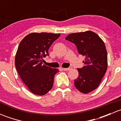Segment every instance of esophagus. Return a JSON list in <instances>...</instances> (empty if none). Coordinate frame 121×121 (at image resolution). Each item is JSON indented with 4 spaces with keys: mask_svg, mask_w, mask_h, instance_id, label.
Returning a JSON list of instances; mask_svg holds the SVG:
<instances>
[{
    "mask_svg": "<svg viewBox=\"0 0 121 121\" xmlns=\"http://www.w3.org/2000/svg\"><path fill=\"white\" fill-rule=\"evenodd\" d=\"M71 69H72V67H69L68 68H63V69L64 71H68V70H70Z\"/></svg>",
    "mask_w": 121,
    "mask_h": 121,
    "instance_id": "esophagus-1",
    "label": "esophagus"
}]
</instances>
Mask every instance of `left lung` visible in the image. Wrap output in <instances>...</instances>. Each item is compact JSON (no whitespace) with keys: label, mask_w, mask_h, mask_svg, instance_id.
Instances as JSON below:
<instances>
[{"label":"left lung","mask_w":121,"mask_h":121,"mask_svg":"<svg viewBox=\"0 0 121 121\" xmlns=\"http://www.w3.org/2000/svg\"><path fill=\"white\" fill-rule=\"evenodd\" d=\"M65 40L76 46L78 53L85 56L84 66L78 68L79 75L74 80L75 88L84 94L95 90L107 69L105 46L98 35L91 31L68 35Z\"/></svg>","instance_id":"1"}]
</instances>
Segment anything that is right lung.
Returning <instances> with one entry per match:
<instances>
[{
    "mask_svg": "<svg viewBox=\"0 0 121 121\" xmlns=\"http://www.w3.org/2000/svg\"><path fill=\"white\" fill-rule=\"evenodd\" d=\"M60 34L32 33L26 36L18 47L15 66L22 80L31 92L47 94L53 86L55 74L59 71L43 64L48 49Z\"/></svg>",
    "mask_w": 121,
    "mask_h": 121,
    "instance_id": "right-lung-1",
    "label": "right lung"
}]
</instances>
